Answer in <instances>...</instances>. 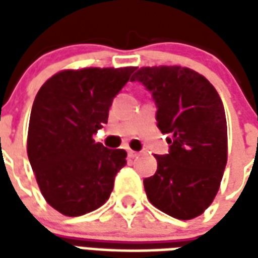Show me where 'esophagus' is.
Returning a JSON list of instances; mask_svg holds the SVG:
<instances>
[{
    "label": "esophagus",
    "mask_w": 258,
    "mask_h": 258,
    "mask_svg": "<svg viewBox=\"0 0 258 258\" xmlns=\"http://www.w3.org/2000/svg\"><path fill=\"white\" fill-rule=\"evenodd\" d=\"M138 155H140L138 152L131 151V149H130V151H128V157H133V159H134V157H137V156H138Z\"/></svg>",
    "instance_id": "1"
}]
</instances>
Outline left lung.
<instances>
[{
	"mask_svg": "<svg viewBox=\"0 0 258 258\" xmlns=\"http://www.w3.org/2000/svg\"><path fill=\"white\" fill-rule=\"evenodd\" d=\"M156 102L157 127L170 152L155 155L157 170L144 179L148 199L178 220L203 214L220 189L228 159L225 110L205 76L181 66H146L133 76Z\"/></svg>",
	"mask_w": 258,
	"mask_h": 258,
	"instance_id": "left-lung-1",
	"label": "left lung"
}]
</instances>
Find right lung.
<instances>
[{
  "label": "right lung",
  "mask_w": 258,
  "mask_h": 258,
  "mask_svg": "<svg viewBox=\"0 0 258 258\" xmlns=\"http://www.w3.org/2000/svg\"><path fill=\"white\" fill-rule=\"evenodd\" d=\"M135 69H66L37 92L27 156L44 199L63 216L101 207L112 194L116 174L127 164V152L107 149L92 135L107 123L113 98Z\"/></svg>",
  "instance_id": "right-lung-1"
}]
</instances>
